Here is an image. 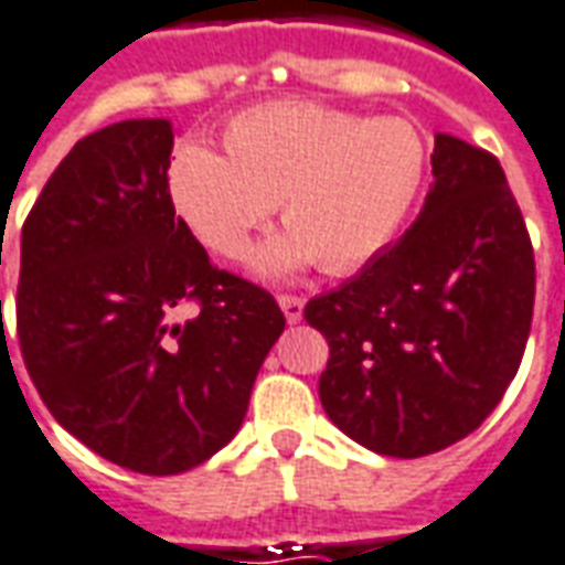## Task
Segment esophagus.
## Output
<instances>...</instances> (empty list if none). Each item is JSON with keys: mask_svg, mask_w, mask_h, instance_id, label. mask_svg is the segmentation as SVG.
Returning <instances> with one entry per match:
<instances>
[{"mask_svg": "<svg viewBox=\"0 0 565 565\" xmlns=\"http://www.w3.org/2000/svg\"><path fill=\"white\" fill-rule=\"evenodd\" d=\"M277 300L282 312H286L288 324H298L303 319V298H298V295H279Z\"/></svg>", "mask_w": 565, "mask_h": 565, "instance_id": "1", "label": "esophagus"}]
</instances>
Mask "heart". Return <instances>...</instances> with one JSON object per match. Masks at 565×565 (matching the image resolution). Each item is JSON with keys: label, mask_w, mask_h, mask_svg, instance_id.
<instances>
[{"label": "heart", "mask_w": 565, "mask_h": 565, "mask_svg": "<svg viewBox=\"0 0 565 565\" xmlns=\"http://www.w3.org/2000/svg\"><path fill=\"white\" fill-rule=\"evenodd\" d=\"M222 150L180 143L168 162V195L189 232L222 258H243L277 204L286 228L253 255L265 277L316 262L328 274L367 265L401 234L427 177V143L409 119L300 98L228 119Z\"/></svg>", "instance_id": "heart-1"}]
</instances>
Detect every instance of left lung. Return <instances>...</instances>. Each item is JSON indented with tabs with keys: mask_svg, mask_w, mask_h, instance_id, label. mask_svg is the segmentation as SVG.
I'll return each mask as SVG.
<instances>
[{
	"mask_svg": "<svg viewBox=\"0 0 565 565\" xmlns=\"http://www.w3.org/2000/svg\"><path fill=\"white\" fill-rule=\"evenodd\" d=\"M430 164L434 186L401 241L303 310L331 345L324 413L388 457L472 434L518 373L533 322L536 262L500 162L436 131Z\"/></svg>",
	"mask_w": 565,
	"mask_h": 565,
	"instance_id": "left-lung-1",
	"label": "left lung"
}]
</instances>
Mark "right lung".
<instances>
[{
	"instance_id": "add662e5",
	"label": "right lung",
	"mask_w": 565,
	"mask_h": 565,
	"mask_svg": "<svg viewBox=\"0 0 565 565\" xmlns=\"http://www.w3.org/2000/svg\"><path fill=\"white\" fill-rule=\"evenodd\" d=\"M171 147L168 119L86 135L20 237V352L41 401L143 476L186 472L232 443L286 328L277 300L210 265L177 216Z\"/></svg>"
}]
</instances>
